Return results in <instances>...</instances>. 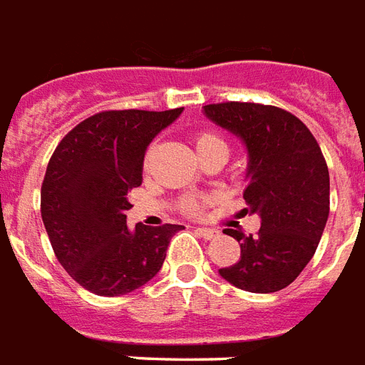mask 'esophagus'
I'll list each match as a JSON object with an SVG mask.
<instances>
[{
    "mask_svg": "<svg viewBox=\"0 0 365 365\" xmlns=\"http://www.w3.org/2000/svg\"><path fill=\"white\" fill-rule=\"evenodd\" d=\"M196 233H200L204 239H214L217 237V233H220V231L212 230V227H196Z\"/></svg>",
    "mask_w": 365,
    "mask_h": 365,
    "instance_id": "obj_1",
    "label": "esophagus"
}]
</instances>
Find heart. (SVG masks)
<instances>
[{"mask_svg": "<svg viewBox=\"0 0 365 365\" xmlns=\"http://www.w3.org/2000/svg\"><path fill=\"white\" fill-rule=\"evenodd\" d=\"M192 140L194 145H196V150H198V155H204V153H210V151L215 150L227 151V143H225V140H223L220 134L212 132V130H198V132L192 135ZM151 153H153V148H150L148 155H145V165L150 161ZM200 208L202 200L194 198V196H190V198H186V200L182 202V210L188 212V214H196V212H200Z\"/></svg>", "mask_w": 365, "mask_h": 365, "instance_id": "b5f03b06", "label": "heart"}]
</instances>
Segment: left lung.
I'll list each match as a JSON object with an SVG mask.
<instances>
[{
    "mask_svg": "<svg viewBox=\"0 0 365 365\" xmlns=\"http://www.w3.org/2000/svg\"><path fill=\"white\" fill-rule=\"evenodd\" d=\"M204 114L239 135L249 151L247 212L260 215L259 233L225 230L241 259L220 268L222 278L252 294L284 289L313 259L323 235L331 185L317 140L297 116L259 103H215Z\"/></svg>",
    "mask_w": 365,
    "mask_h": 365,
    "instance_id": "obj_1",
    "label": "left lung"
}]
</instances>
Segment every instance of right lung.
<instances>
[{
    "instance_id": "obj_1",
    "label": "right lung",
    "mask_w": 365,
    "mask_h": 365,
    "mask_svg": "<svg viewBox=\"0 0 365 365\" xmlns=\"http://www.w3.org/2000/svg\"><path fill=\"white\" fill-rule=\"evenodd\" d=\"M180 108L103 110L63 135L41 188V214L58 262L91 294L124 295L163 267L182 225L128 230V192L142 185L145 150Z\"/></svg>"
}]
</instances>
